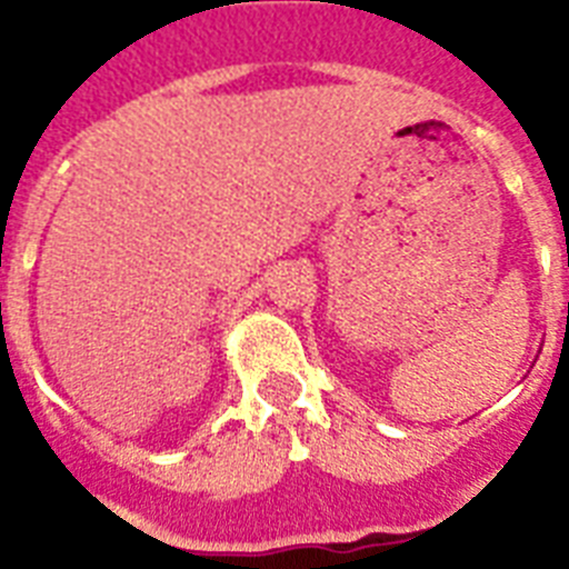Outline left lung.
I'll list each match as a JSON object with an SVG mask.
<instances>
[{
  "mask_svg": "<svg viewBox=\"0 0 569 569\" xmlns=\"http://www.w3.org/2000/svg\"><path fill=\"white\" fill-rule=\"evenodd\" d=\"M567 321H569V303H567Z\"/></svg>",
  "mask_w": 569,
  "mask_h": 569,
  "instance_id": "8db88e82",
  "label": "left lung"
}]
</instances>
